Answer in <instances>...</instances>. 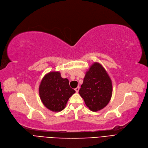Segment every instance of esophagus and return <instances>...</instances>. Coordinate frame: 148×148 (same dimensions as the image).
Here are the masks:
<instances>
[{"mask_svg":"<svg viewBox=\"0 0 148 148\" xmlns=\"http://www.w3.org/2000/svg\"><path fill=\"white\" fill-rule=\"evenodd\" d=\"M79 88H80V87H79V86H77V87H76V88L75 89L76 92H77L78 91H79Z\"/></svg>","mask_w":148,"mask_h":148,"instance_id":"obj_1","label":"esophagus"}]
</instances>
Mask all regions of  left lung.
I'll list each match as a JSON object with an SVG mask.
<instances>
[{"mask_svg": "<svg viewBox=\"0 0 148 148\" xmlns=\"http://www.w3.org/2000/svg\"><path fill=\"white\" fill-rule=\"evenodd\" d=\"M79 93L86 106L96 112L107 106L112 95V84L106 70L95 62L86 72Z\"/></svg>", "mask_w": 148, "mask_h": 148, "instance_id": "8db88e82", "label": "left lung"}]
</instances>
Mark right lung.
Returning a JSON list of instances; mask_svg holds the SVG:
<instances>
[{"instance_id": "add662e5", "label": "right lung", "mask_w": 148, "mask_h": 148, "mask_svg": "<svg viewBox=\"0 0 148 148\" xmlns=\"http://www.w3.org/2000/svg\"><path fill=\"white\" fill-rule=\"evenodd\" d=\"M75 92L67 78H62L59 72H51L42 78L39 93L42 103L53 112L63 110L68 100Z\"/></svg>"}]
</instances>
